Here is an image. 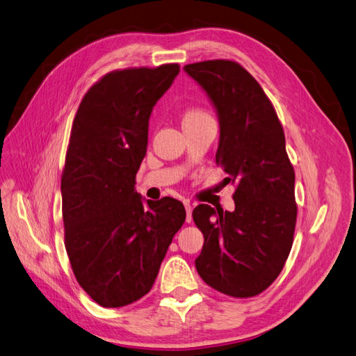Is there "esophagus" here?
Masks as SVG:
<instances>
[{
  "mask_svg": "<svg viewBox=\"0 0 356 356\" xmlns=\"http://www.w3.org/2000/svg\"><path fill=\"white\" fill-rule=\"evenodd\" d=\"M184 208H186V212H187V217H186V221L187 222H191L193 221V207L190 202H184Z\"/></svg>",
  "mask_w": 356,
  "mask_h": 356,
  "instance_id": "34e87169",
  "label": "esophagus"
}]
</instances>
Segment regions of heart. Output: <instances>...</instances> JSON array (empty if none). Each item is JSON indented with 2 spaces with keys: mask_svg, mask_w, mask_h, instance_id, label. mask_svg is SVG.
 Returning <instances> with one entry per match:
<instances>
[{
  "mask_svg": "<svg viewBox=\"0 0 356 356\" xmlns=\"http://www.w3.org/2000/svg\"><path fill=\"white\" fill-rule=\"evenodd\" d=\"M212 120L211 115L208 113H204L202 110H188L184 117H182V124H193V123H200V122H207Z\"/></svg>",
  "mask_w": 356,
  "mask_h": 356,
  "instance_id": "heart-1",
  "label": "heart"
}]
</instances>
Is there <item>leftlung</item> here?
Listing matches in <instances>:
<instances>
[{
    "label": "left lung",
    "instance_id": "1",
    "mask_svg": "<svg viewBox=\"0 0 356 356\" xmlns=\"http://www.w3.org/2000/svg\"><path fill=\"white\" fill-rule=\"evenodd\" d=\"M184 71L215 108L220 141L215 161L234 184V211L199 204L193 220L204 243L200 277L230 297H254L282 272L293 246L297 204L294 168L272 102L252 75L232 60L190 63Z\"/></svg>",
    "mask_w": 356,
    "mask_h": 356
}]
</instances>
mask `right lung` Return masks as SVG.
I'll list each match as a JSON object with an SVG mask.
<instances>
[{
  "label": "right lung",
  "mask_w": 356,
  "mask_h": 356,
  "mask_svg": "<svg viewBox=\"0 0 356 356\" xmlns=\"http://www.w3.org/2000/svg\"><path fill=\"white\" fill-rule=\"evenodd\" d=\"M178 72V63L113 71L74 118L60 181L65 248L79 284L102 307L127 306L152 289L186 221L179 200H145L135 190L149 115Z\"/></svg>",
  "instance_id": "right-lung-1"
}]
</instances>
